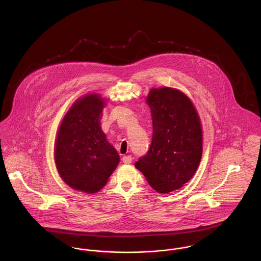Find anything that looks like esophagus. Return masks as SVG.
<instances>
[{"instance_id":"1","label":"esophagus","mask_w":261,"mask_h":261,"mask_svg":"<svg viewBox=\"0 0 261 261\" xmlns=\"http://www.w3.org/2000/svg\"><path fill=\"white\" fill-rule=\"evenodd\" d=\"M122 162L124 163V164H130L132 162H133V158H132V155H124V156H122Z\"/></svg>"}]
</instances>
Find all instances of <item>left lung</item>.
Wrapping results in <instances>:
<instances>
[{"instance_id": "1", "label": "left lung", "mask_w": 261, "mask_h": 261, "mask_svg": "<svg viewBox=\"0 0 261 261\" xmlns=\"http://www.w3.org/2000/svg\"><path fill=\"white\" fill-rule=\"evenodd\" d=\"M152 139L147 154L135 167L159 193H169L194 176L202 156L200 117L192 101L178 89L152 88L147 97Z\"/></svg>"}]
</instances>
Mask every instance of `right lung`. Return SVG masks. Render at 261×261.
Segmentation results:
<instances>
[{
    "instance_id": "right-lung-1",
    "label": "right lung",
    "mask_w": 261,
    "mask_h": 261,
    "mask_svg": "<svg viewBox=\"0 0 261 261\" xmlns=\"http://www.w3.org/2000/svg\"><path fill=\"white\" fill-rule=\"evenodd\" d=\"M105 106L98 94H87L76 100L60 124L54 150L62 180L88 194L106 186L119 162L116 149L100 127Z\"/></svg>"
}]
</instances>
